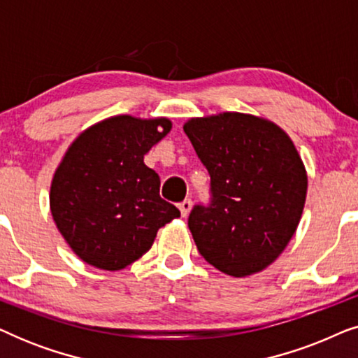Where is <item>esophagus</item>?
Returning a JSON list of instances; mask_svg holds the SVG:
<instances>
[{
  "label": "esophagus",
  "instance_id": "34e87169",
  "mask_svg": "<svg viewBox=\"0 0 358 358\" xmlns=\"http://www.w3.org/2000/svg\"><path fill=\"white\" fill-rule=\"evenodd\" d=\"M190 208H192V200L190 199H185L184 202L179 203V210H180V215H182V217H187Z\"/></svg>",
  "mask_w": 358,
  "mask_h": 358
}]
</instances>
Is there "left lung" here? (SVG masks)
Here are the masks:
<instances>
[{
  "instance_id": "8db88e82",
  "label": "left lung",
  "mask_w": 358,
  "mask_h": 358,
  "mask_svg": "<svg viewBox=\"0 0 358 358\" xmlns=\"http://www.w3.org/2000/svg\"><path fill=\"white\" fill-rule=\"evenodd\" d=\"M184 131L210 174V203L189 215L199 252L231 277L264 271L305 207L308 178L295 145L280 127L239 112L190 119Z\"/></svg>"
}]
</instances>
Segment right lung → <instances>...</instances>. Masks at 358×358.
<instances>
[{
	"mask_svg": "<svg viewBox=\"0 0 358 358\" xmlns=\"http://www.w3.org/2000/svg\"><path fill=\"white\" fill-rule=\"evenodd\" d=\"M168 119L115 115L73 141L53 176L50 210L81 261L120 271L150 251L156 233L180 217L159 197V176L143 163L171 130Z\"/></svg>",
	"mask_w": 358,
	"mask_h": 358,
	"instance_id": "obj_1",
	"label": "right lung"
}]
</instances>
